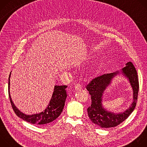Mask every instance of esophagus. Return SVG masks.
<instances>
[{
  "label": "esophagus",
  "instance_id": "1",
  "mask_svg": "<svg viewBox=\"0 0 147 147\" xmlns=\"http://www.w3.org/2000/svg\"><path fill=\"white\" fill-rule=\"evenodd\" d=\"M81 88H82L80 84H76V86L74 87L76 91H79L81 89Z\"/></svg>",
  "mask_w": 147,
  "mask_h": 147
}]
</instances>
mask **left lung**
<instances>
[{
  "instance_id": "8db88e82",
  "label": "left lung",
  "mask_w": 147,
  "mask_h": 147,
  "mask_svg": "<svg viewBox=\"0 0 147 147\" xmlns=\"http://www.w3.org/2000/svg\"><path fill=\"white\" fill-rule=\"evenodd\" d=\"M122 73L129 78L133 90V102L129 108L121 113H114L105 109L102 105V94L110 84L112 79L119 72L104 74L92 79L86 88L91 95V105L87 109L88 115L92 123L102 128L116 127L126 119L133 112L136 106L139 82L137 70L131 62H128L123 69Z\"/></svg>"
}]
</instances>
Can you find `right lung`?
I'll return each mask as SVG.
<instances>
[{"label":"right lung","instance_id":"right-lung-1","mask_svg":"<svg viewBox=\"0 0 147 147\" xmlns=\"http://www.w3.org/2000/svg\"><path fill=\"white\" fill-rule=\"evenodd\" d=\"M9 77V96L12 108L17 116L27 122L33 124L43 125L57 119L63 109L67 97L66 88L67 86H55L51 101L47 108L42 112L32 115H26L20 112L14 105L10 94V77Z\"/></svg>","mask_w":147,"mask_h":147}]
</instances>
